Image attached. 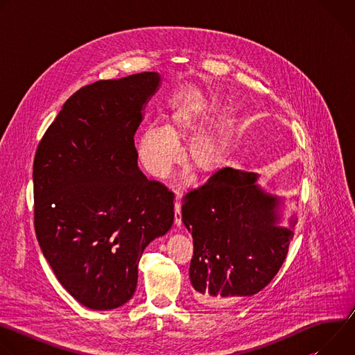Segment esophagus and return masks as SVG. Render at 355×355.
<instances>
[{"label":"esophagus","mask_w":355,"mask_h":355,"mask_svg":"<svg viewBox=\"0 0 355 355\" xmlns=\"http://www.w3.org/2000/svg\"><path fill=\"white\" fill-rule=\"evenodd\" d=\"M180 191H177V198H175V204H174V212H175V218H174V223L175 226H181V204H180Z\"/></svg>","instance_id":"1"}]
</instances>
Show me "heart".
<instances>
[{
	"label": "heart",
	"mask_w": 355,
	"mask_h": 355,
	"mask_svg": "<svg viewBox=\"0 0 355 355\" xmlns=\"http://www.w3.org/2000/svg\"><path fill=\"white\" fill-rule=\"evenodd\" d=\"M215 99L192 98L178 105L166 119L164 128H146L136 140V150L144 170L156 178H164L178 162V144L191 137L182 150V163L195 177H209L225 163L236 118L222 114L209 126H204L218 111Z\"/></svg>",
	"instance_id": "b5f03b06"
}]
</instances>
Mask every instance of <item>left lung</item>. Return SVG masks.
<instances>
[{"mask_svg":"<svg viewBox=\"0 0 355 355\" xmlns=\"http://www.w3.org/2000/svg\"><path fill=\"white\" fill-rule=\"evenodd\" d=\"M257 177L226 167L182 196V222L193 239L189 279L200 305L222 308L259 293L286 259L292 227L278 226L281 200Z\"/></svg>","mask_w":355,"mask_h":355,"instance_id":"left-lung-1","label":"left lung"}]
</instances>
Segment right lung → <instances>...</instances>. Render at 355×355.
Here are the masks:
<instances>
[{
  "label": "right lung",
  "instance_id": "right-lung-1",
  "mask_svg": "<svg viewBox=\"0 0 355 355\" xmlns=\"http://www.w3.org/2000/svg\"><path fill=\"white\" fill-rule=\"evenodd\" d=\"M159 85V73L144 71L80 88L36 148V239L63 288L89 309L133 296L144 248L174 222V192L146 178L135 147Z\"/></svg>",
  "mask_w": 355,
  "mask_h": 355
}]
</instances>
